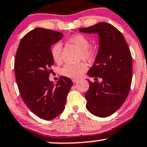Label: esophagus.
I'll return each instance as SVG.
<instances>
[{
    "label": "esophagus",
    "mask_w": 147,
    "mask_h": 147,
    "mask_svg": "<svg viewBox=\"0 0 147 147\" xmlns=\"http://www.w3.org/2000/svg\"><path fill=\"white\" fill-rule=\"evenodd\" d=\"M72 82H73V83H76V82H77V81H78L79 80H78V79H72Z\"/></svg>",
    "instance_id": "obj_1"
}]
</instances>
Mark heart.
<instances>
[{"instance_id": "heart-1", "label": "heart", "mask_w": 147, "mask_h": 147, "mask_svg": "<svg viewBox=\"0 0 147 147\" xmlns=\"http://www.w3.org/2000/svg\"><path fill=\"white\" fill-rule=\"evenodd\" d=\"M69 42L75 45L81 50V58L87 61H91L94 55L93 49L90 48V42L88 38L82 34H77L70 37ZM51 54L55 62L59 63L62 60V45L57 42L53 46ZM88 66L86 63L81 62L78 64L68 63L61 68V73L63 76L72 79L79 78L87 70Z\"/></svg>"}]
</instances>
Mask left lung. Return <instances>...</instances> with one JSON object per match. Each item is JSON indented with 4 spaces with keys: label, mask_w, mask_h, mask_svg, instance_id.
I'll return each instance as SVG.
<instances>
[{
    "label": "left lung",
    "mask_w": 147,
    "mask_h": 147,
    "mask_svg": "<svg viewBox=\"0 0 147 147\" xmlns=\"http://www.w3.org/2000/svg\"><path fill=\"white\" fill-rule=\"evenodd\" d=\"M85 33H97L99 48L94 63L88 72L91 77L101 78L92 82L85 94L86 108L98 117L110 116L121 107L130 90L132 80L131 54L126 40L111 24L99 22L79 30Z\"/></svg>",
    "instance_id": "8db88e82"
}]
</instances>
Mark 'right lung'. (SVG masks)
<instances>
[{
    "mask_svg": "<svg viewBox=\"0 0 147 147\" xmlns=\"http://www.w3.org/2000/svg\"><path fill=\"white\" fill-rule=\"evenodd\" d=\"M63 33L35 28L22 38L14 61V71L21 97L31 111L42 119L52 120L64 109L66 96L73 85L61 77L56 84L49 81L54 61L51 47Z\"/></svg>",
    "mask_w": 147,
    "mask_h": 147,
    "instance_id": "right-lung-1",
    "label": "right lung"
}]
</instances>
